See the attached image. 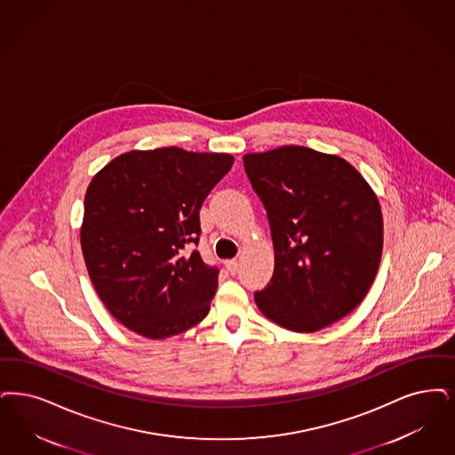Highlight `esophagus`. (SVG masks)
I'll return each instance as SVG.
<instances>
[{
  "instance_id": "esophagus-1",
  "label": "esophagus",
  "mask_w": 455,
  "mask_h": 455,
  "mask_svg": "<svg viewBox=\"0 0 455 455\" xmlns=\"http://www.w3.org/2000/svg\"><path fill=\"white\" fill-rule=\"evenodd\" d=\"M225 267H227V271L230 274L238 273V267H240V262L235 260V259H232V260H227L225 262Z\"/></svg>"
}]
</instances>
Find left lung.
<instances>
[{
  "mask_svg": "<svg viewBox=\"0 0 455 455\" xmlns=\"http://www.w3.org/2000/svg\"><path fill=\"white\" fill-rule=\"evenodd\" d=\"M271 225L274 274L254 294L260 313L292 331L328 327L365 298L379 269L378 195L346 159L308 147L243 156Z\"/></svg>",
  "mask_w": 455,
  "mask_h": 455,
  "instance_id": "1",
  "label": "left lung"
}]
</instances>
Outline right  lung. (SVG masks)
I'll return each instance as SVG.
<instances>
[{
	"instance_id": "right-lung-1",
	"label": "right lung",
	"mask_w": 455,
	"mask_h": 455,
	"mask_svg": "<svg viewBox=\"0 0 455 455\" xmlns=\"http://www.w3.org/2000/svg\"><path fill=\"white\" fill-rule=\"evenodd\" d=\"M234 156L180 147L130 150L100 169L86 189L81 249L111 316L164 340L208 315L219 271L198 251L200 208Z\"/></svg>"
}]
</instances>
